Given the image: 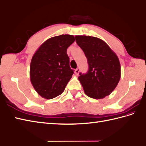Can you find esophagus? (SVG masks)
I'll list each match as a JSON object with an SVG mask.
<instances>
[{"mask_svg": "<svg viewBox=\"0 0 146 146\" xmlns=\"http://www.w3.org/2000/svg\"><path fill=\"white\" fill-rule=\"evenodd\" d=\"M79 68H77V69L74 70V72H75V74H76V75H78V74L79 72Z\"/></svg>", "mask_w": 146, "mask_h": 146, "instance_id": "esophagus-1", "label": "esophagus"}]
</instances>
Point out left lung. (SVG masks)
<instances>
[{"mask_svg": "<svg viewBox=\"0 0 146 146\" xmlns=\"http://www.w3.org/2000/svg\"><path fill=\"white\" fill-rule=\"evenodd\" d=\"M77 44L87 58L89 70L79 74V80L85 94L94 99H103L111 93L121 77V66L116 53L100 38L76 36Z\"/></svg>", "mask_w": 146, "mask_h": 146, "instance_id": "left-lung-1", "label": "left lung"}]
</instances>
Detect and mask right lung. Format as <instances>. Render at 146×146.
<instances>
[{
    "mask_svg": "<svg viewBox=\"0 0 146 146\" xmlns=\"http://www.w3.org/2000/svg\"><path fill=\"white\" fill-rule=\"evenodd\" d=\"M75 41L73 35H62L46 40L35 53L30 64L31 82L36 91L47 100L63 93L74 71L67 49Z\"/></svg>",
    "mask_w": 146,
    "mask_h": 146,
    "instance_id": "1",
    "label": "right lung"
}]
</instances>
